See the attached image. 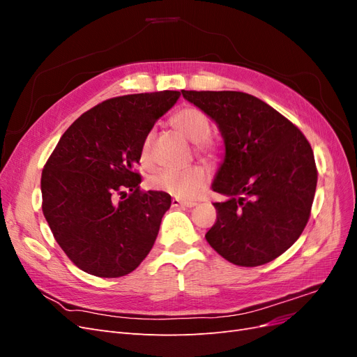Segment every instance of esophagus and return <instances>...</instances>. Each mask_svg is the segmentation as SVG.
Returning <instances> with one entry per match:
<instances>
[{
	"label": "esophagus",
	"mask_w": 357,
	"mask_h": 357,
	"mask_svg": "<svg viewBox=\"0 0 357 357\" xmlns=\"http://www.w3.org/2000/svg\"><path fill=\"white\" fill-rule=\"evenodd\" d=\"M171 205H172V207H188V208H192V207H195L197 202H193V201H181L178 198H172Z\"/></svg>",
	"instance_id": "obj_1"
}]
</instances>
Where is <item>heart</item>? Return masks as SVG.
Wrapping results in <instances>:
<instances>
[{"label":"heart","instance_id":"heart-1","mask_svg":"<svg viewBox=\"0 0 357 357\" xmlns=\"http://www.w3.org/2000/svg\"><path fill=\"white\" fill-rule=\"evenodd\" d=\"M172 125L177 131L185 135L189 142L195 143L198 153L202 156H210L215 152V144L208 138L210 121L204 112L193 105H185L177 110L171 119ZM150 144L152 139L147 135L142 144V159L147 160L150 156ZM208 177L204 169L198 167H190L186 169H164L159 171L150 178V188L160 192H167L169 195L178 198H192L207 185Z\"/></svg>","mask_w":357,"mask_h":357}]
</instances>
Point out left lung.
I'll use <instances>...</instances> for the list:
<instances>
[{
    "label": "left lung",
    "mask_w": 357,
    "mask_h": 357,
    "mask_svg": "<svg viewBox=\"0 0 357 357\" xmlns=\"http://www.w3.org/2000/svg\"><path fill=\"white\" fill-rule=\"evenodd\" d=\"M218 125L225 158L211 189L218 220L205 234L226 261L259 266L294 244L310 219L317 186L312 149L271 105L235 91H181Z\"/></svg>",
    "instance_id": "left-lung-1"
}]
</instances>
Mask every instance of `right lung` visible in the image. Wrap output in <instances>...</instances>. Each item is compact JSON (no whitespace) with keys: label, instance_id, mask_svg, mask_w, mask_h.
<instances>
[{"label":"right lung","instance_id":"1","mask_svg":"<svg viewBox=\"0 0 357 357\" xmlns=\"http://www.w3.org/2000/svg\"><path fill=\"white\" fill-rule=\"evenodd\" d=\"M178 96V91L134 93L95 105L63 132L47 159L43 214L82 271L122 277L152 250L171 197L139 190L142 177L134 167L143 139Z\"/></svg>","mask_w":357,"mask_h":357}]
</instances>
